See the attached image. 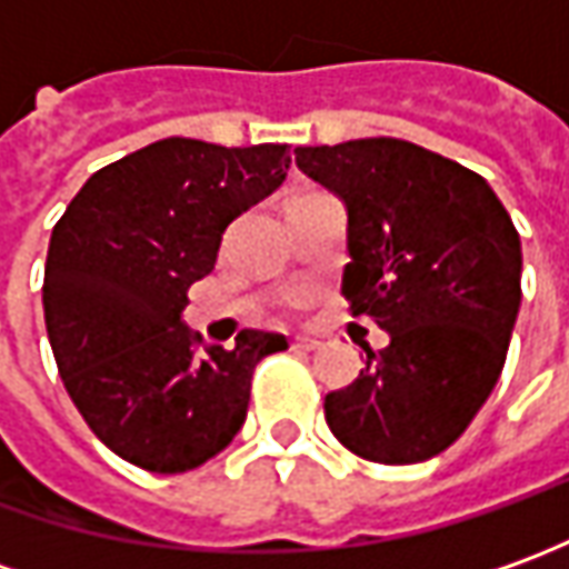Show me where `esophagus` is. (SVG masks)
Returning a JSON list of instances; mask_svg holds the SVG:
<instances>
[{
	"mask_svg": "<svg viewBox=\"0 0 569 569\" xmlns=\"http://www.w3.org/2000/svg\"><path fill=\"white\" fill-rule=\"evenodd\" d=\"M291 350H297V353H312V350H319V341L307 338V335H297V338H291Z\"/></svg>",
	"mask_w": 569,
	"mask_h": 569,
	"instance_id": "1",
	"label": "esophagus"
}]
</instances>
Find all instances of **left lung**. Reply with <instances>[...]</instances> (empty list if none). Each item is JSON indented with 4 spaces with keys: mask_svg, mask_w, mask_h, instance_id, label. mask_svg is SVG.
Listing matches in <instances>:
<instances>
[{
    "mask_svg": "<svg viewBox=\"0 0 569 569\" xmlns=\"http://www.w3.org/2000/svg\"><path fill=\"white\" fill-rule=\"evenodd\" d=\"M347 209L345 297L388 347L326 395L331 436L372 463H419L467 432L505 369L523 250L489 181L398 137L297 147Z\"/></svg>",
    "mask_w": 569,
    "mask_h": 569,
    "instance_id": "1",
    "label": "left lung"
}]
</instances>
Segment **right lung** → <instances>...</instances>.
Segmentation results:
<instances>
[{"mask_svg": "<svg viewBox=\"0 0 569 569\" xmlns=\"http://www.w3.org/2000/svg\"><path fill=\"white\" fill-rule=\"evenodd\" d=\"M284 143L156 140L87 178L52 228L43 278L49 345L97 438L150 472L197 470L247 419L250 379L284 350L243 329L197 347L187 288L212 272L228 224L281 187Z\"/></svg>", "mask_w": 569, "mask_h": 569, "instance_id": "obj_1", "label": "right lung"}]
</instances>
